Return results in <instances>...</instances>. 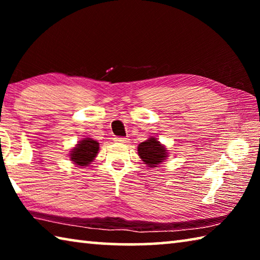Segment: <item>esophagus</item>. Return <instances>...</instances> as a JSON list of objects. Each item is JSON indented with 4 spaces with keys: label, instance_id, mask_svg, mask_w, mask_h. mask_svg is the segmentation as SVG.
<instances>
[{
    "label": "esophagus",
    "instance_id": "esophagus-1",
    "mask_svg": "<svg viewBox=\"0 0 260 260\" xmlns=\"http://www.w3.org/2000/svg\"><path fill=\"white\" fill-rule=\"evenodd\" d=\"M114 141H117V142H120V143H127L128 142V139L127 138H114Z\"/></svg>",
    "mask_w": 260,
    "mask_h": 260
}]
</instances>
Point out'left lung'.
<instances>
[{
	"label": "left lung",
	"instance_id": "obj_1",
	"mask_svg": "<svg viewBox=\"0 0 260 260\" xmlns=\"http://www.w3.org/2000/svg\"><path fill=\"white\" fill-rule=\"evenodd\" d=\"M138 153L144 164H147L149 167H156L167 157L165 147L161 146L159 141L153 136L139 144Z\"/></svg>",
	"mask_w": 260,
	"mask_h": 260
}]
</instances>
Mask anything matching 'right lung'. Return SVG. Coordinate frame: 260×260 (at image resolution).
<instances>
[{
	"instance_id": "1",
	"label": "right lung",
	"mask_w": 260,
	"mask_h": 260,
	"mask_svg": "<svg viewBox=\"0 0 260 260\" xmlns=\"http://www.w3.org/2000/svg\"><path fill=\"white\" fill-rule=\"evenodd\" d=\"M100 143L93 139H83L79 141L76 148L71 151V160L76 165L87 166L94 160V158L99 153Z\"/></svg>"
}]
</instances>
